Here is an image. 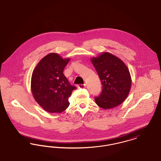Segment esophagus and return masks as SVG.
I'll return each instance as SVG.
<instances>
[{"mask_svg": "<svg viewBox=\"0 0 161 161\" xmlns=\"http://www.w3.org/2000/svg\"><path fill=\"white\" fill-rule=\"evenodd\" d=\"M78 86L79 88H83L85 87L86 86V85L85 84H83V85H78Z\"/></svg>", "mask_w": 161, "mask_h": 161, "instance_id": "1", "label": "esophagus"}]
</instances>
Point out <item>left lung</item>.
I'll return each instance as SVG.
<instances>
[{"mask_svg": "<svg viewBox=\"0 0 161 161\" xmlns=\"http://www.w3.org/2000/svg\"><path fill=\"white\" fill-rule=\"evenodd\" d=\"M102 85V91L95 101L106 110L121 104L127 97L131 87V76L127 67L120 59L104 52L91 59Z\"/></svg>", "mask_w": 161, "mask_h": 161, "instance_id": "1", "label": "left lung"}]
</instances>
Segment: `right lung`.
<instances>
[{"label": "right lung", "mask_w": 161, "mask_h": 161, "mask_svg": "<svg viewBox=\"0 0 161 161\" xmlns=\"http://www.w3.org/2000/svg\"><path fill=\"white\" fill-rule=\"evenodd\" d=\"M70 58L63 59L50 53L38 63L31 78V91L36 101L49 113H61L69 106V97L76 87L63 74Z\"/></svg>", "instance_id": "obj_1"}]
</instances>
